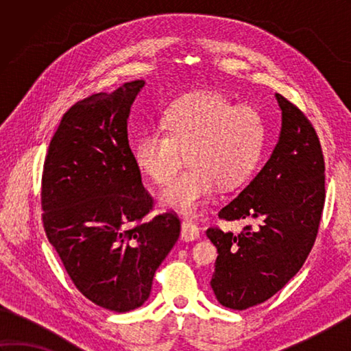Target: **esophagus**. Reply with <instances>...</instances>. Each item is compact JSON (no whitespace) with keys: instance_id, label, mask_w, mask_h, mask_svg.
I'll return each instance as SVG.
<instances>
[{"instance_id":"esophagus-1","label":"esophagus","mask_w":351,"mask_h":351,"mask_svg":"<svg viewBox=\"0 0 351 351\" xmlns=\"http://www.w3.org/2000/svg\"><path fill=\"white\" fill-rule=\"evenodd\" d=\"M199 235H200V230H199L196 223H193V221H190V220L182 221V229H181L182 240H185V241L197 240Z\"/></svg>"}]
</instances>
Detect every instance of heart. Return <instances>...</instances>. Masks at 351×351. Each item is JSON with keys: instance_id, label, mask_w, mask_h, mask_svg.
<instances>
[{"instance_id": "b5f03b06", "label": "heart", "mask_w": 351, "mask_h": 351, "mask_svg": "<svg viewBox=\"0 0 351 351\" xmlns=\"http://www.w3.org/2000/svg\"><path fill=\"white\" fill-rule=\"evenodd\" d=\"M265 121L256 108L235 106L219 92L193 93L170 104L162 130L147 128L134 146L141 173L162 185L185 154L189 167L161 191L160 202L182 214L202 206L215 185L240 187L258 167L265 145Z\"/></svg>"}]
</instances>
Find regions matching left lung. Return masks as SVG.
<instances>
[{"instance_id": "1", "label": "left lung", "mask_w": 351, "mask_h": 351, "mask_svg": "<svg viewBox=\"0 0 351 351\" xmlns=\"http://www.w3.org/2000/svg\"><path fill=\"white\" fill-rule=\"evenodd\" d=\"M282 128L270 160L219 217L255 221L240 234L210 228L219 256L211 288L220 304L243 311L270 299L306 261L318 234L326 189L324 158L314 126L276 93Z\"/></svg>"}]
</instances>
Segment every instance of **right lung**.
Masks as SVG:
<instances>
[{"mask_svg": "<svg viewBox=\"0 0 351 351\" xmlns=\"http://www.w3.org/2000/svg\"><path fill=\"white\" fill-rule=\"evenodd\" d=\"M143 80L96 93L66 111L43 164L42 220L73 285L114 312L141 306L156 268L180 238L173 213L143 220L154 200L128 141Z\"/></svg>", "mask_w": 351, "mask_h": 351, "instance_id": "right-lung-1", "label": "right lung"}]
</instances>
